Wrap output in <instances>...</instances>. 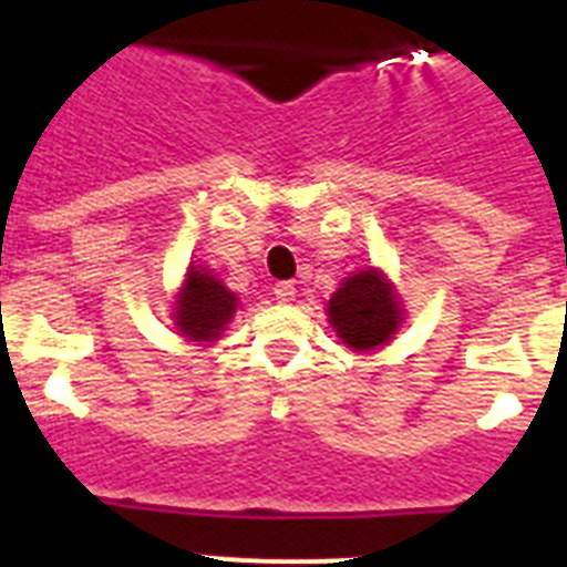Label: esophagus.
Instances as JSON below:
<instances>
[{
	"label": "esophagus",
	"instance_id": "1",
	"mask_svg": "<svg viewBox=\"0 0 567 567\" xmlns=\"http://www.w3.org/2000/svg\"><path fill=\"white\" fill-rule=\"evenodd\" d=\"M295 292H298V289H295L292 280H278V284H275V298H278L280 303H289V300H295Z\"/></svg>",
	"mask_w": 567,
	"mask_h": 567
}]
</instances>
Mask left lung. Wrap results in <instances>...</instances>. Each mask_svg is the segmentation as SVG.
Here are the masks:
<instances>
[{
	"mask_svg": "<svg viewBox=\"0 0 567 567\" xmlns=\"http://www.w3.org/2000/svg\"><path fill=\"white\" fill-rule=\"evenodd\" d=\"M329 320L349 349L369 352L398 332V295L374 269L352 275L329 300Z\"/></svg>",
	"mask_w": 567,
	"mask_h": 567,
	"instance_id": "8db88e82",
	"label": "left lung"
}]
</instances>
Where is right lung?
Instances as JSON below:
<instances>
[{
	"instance_id": "add662e5",
	"label": "right lung",
	"mask_w": 567,
	"mask_h": 567,
	"mask_svg": "<svg viewBox=\"0 0 567 567\" xmlns=\"http://www.w3.org/2000/svg\"><path fill=\"white\" fill-rule=\"evenodd\" d=\"M235 295L207 269L189 267L175 300V327L189 340H215L235 315Z\"/></svg>"
}]
</instances>
